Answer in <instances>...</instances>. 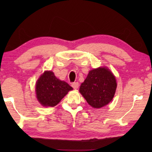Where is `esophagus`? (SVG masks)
<instances>
[{"instance_id": "34e87169", "label": "esophagus", "mask_w": 152, "mask_h": 152, "mask_svg": "<svg viewBox=\"0 0 152 152\" xmlns=\"http://www.w3.org/2000/svg\"><path fill=\"white\" fill-rule=\"evenodd\" d=\"M72 88H73L74 89H77V88H78V87H79V83L78 82H73L72 84Z\"/></svg>"}]
</instances>
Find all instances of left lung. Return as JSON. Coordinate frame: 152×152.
I'll return each instance as SVG.
<instances>
[{
    "mask_svg": "<svg viewBox=\"0 0 152 152\" xmlns=\"http://www.w3.org/2000/svg\"><path fill=\"white\" fill-rule=\"evenodd\" d=\"M117 82L111 70L106 67L89 71L80 87V92L87 102L95 109L107 105L115 95Z\"/></svg>",
    "mask_w": 152,
    "mask_h": 152,
    "instance_id": "8db88e82",
    "label": "left lung"
}]
</instances>
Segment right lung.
Segmentation results:
<instances>
[{
    "label": "right lung",
    "mask_w": 152,
    "mask_h": 152,
    "mask_svg": "<svg viewBox=\"0 0 152 152\" xmlns=\"http://www.w3.org/2000/svg\"><path fill=\"white\" fill-rule=\"evenodd\" d=\"M72 90L68 83L56 77L52 71H45L37 81L35 91L37 98L43 107H55L64 97Z\"/></svg>",
    "instance_id": "right-lung-1"
}]
</instances>
